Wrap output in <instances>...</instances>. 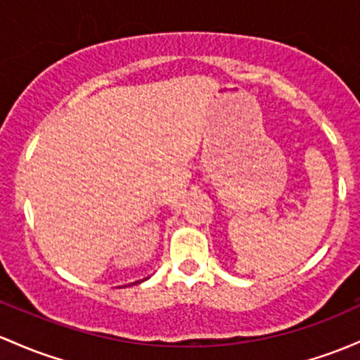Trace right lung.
<instances>
[{"label":"right lung","mask_w":360,"mask_h":360,"mask_svg":"<svg viewBox=\"0 0 360 360\" xmlns=\"http://www.w3.org/2000/svg\"><path fill=\"white\" fill-rule=\"evenodd\" d=\"M138 282H140V280H138ZM138 282H135V283H138Z\"/></svg>","instance_id":"1"}]
</instances>
